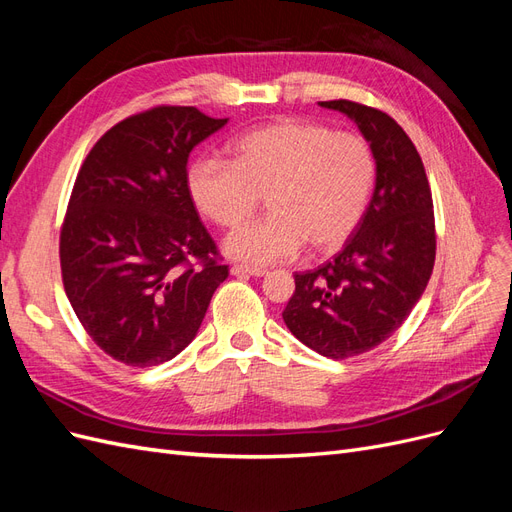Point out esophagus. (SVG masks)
Here are the masks:
<instances>
[{
	"mask_svg": "<svg viewBox=\"0 0 512 512\" xmlns=\"http://www.w3.org/2000/svg\"><path fill=\"white\" fill-rule=\"evenodd\" d=\"M230 273L235 277H265L267 275L265 269H252V267H243V265L230 267Z\"/></svg>",
	"mask_w": 512,
	"mask_h": 512,
	"instance_id": "obj_1",
	"label": "esophagus"
}]
</instances>
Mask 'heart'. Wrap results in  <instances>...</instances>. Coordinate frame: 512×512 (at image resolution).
Returning <instances> with one entry per match:
<instances>
[{
    "label": "heart",
    "instance_id": "1",
    "mask_svg": "<svg viewBox=\"0 0 512 512\" xmlns=\"http://www.w3.org/2000/svg\"><path fill=\"white\" fill-rule=\"evenodd\" d=\"M235 162L200 158L188 190L200 213L230 228L250 215L258 194L269 213L224 239L232 260L277 265L303 245L331 252L344 245L367 211L376 185V158L359 134L333 132L314 121L280 119L241 134Z\"/></svg>",
    "mask_w": 512,
    "mask_h": 512
}]
</instances>
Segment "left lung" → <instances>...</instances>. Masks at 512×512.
Returning <instances> with one entry per match:
<instances>
[{
    "instance_id": "1",
    "label": "left lung",
    "mask_w": 512,
    "mask_h": 512,
    "mask_svg": "<svg viewBox=\"0 0 512 512\" xmlns=\"http://www.w3.org/2000/svg\"><path fill=\"white\" fill-rule=\"evenodd\" d=\"M356 123L376 158V185L344 250L294 273L284 309L290 333L327 359L363 354L391 337L421 299L436 260L425 166L399 123L350 100L318 102Z\"/></svg>"
}]
</instances>
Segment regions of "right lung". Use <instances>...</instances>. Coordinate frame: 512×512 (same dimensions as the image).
<instances>
[{
  "instance_id": "1",
  "label": "right lung",
  "mask_w": 512,
  "mask_h": 512,
  "mask_svg": "<svg viewBox=\"0 0 512 512\" xmlns=\"http://www.w3.org/2000/svg\"><path fill=\"white\" fill-rule=\"evenodd\" d=\"M226 123L194 106L151 108L108 130L76 177L61 275L74 314L115 361L175 359L228 277L188 190L190 153Z\"/></svg>"
}]
</instances>
